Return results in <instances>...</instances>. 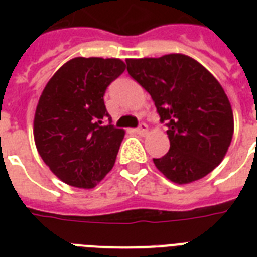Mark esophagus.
<instances>
[{
	"label": "esophagus",
	"instance_id": "1",
	"mask_svg": "<svg viewBox=\"0 0 257 257\" xmlns=\"http://www.w3.org/2000/svg\"><path fill=\"white\" fill-rule=\"evenodd\" d=\"M136 132L140 135V136H145L147 133H148V126L147 124H140V126L136 129Z\"/></svg>",
	"mask_w": 257,
	"mask_h": 257
}]
</instances>
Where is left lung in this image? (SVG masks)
I'll return each mask as SVG.
<instances>
[{"instance_id":"8db88e82","label":"left lung","mask_w":257,"mask_h":257,"mask_svg":"<svg viewBox=\"0 0 257 257\" xmlns=\"http://www.w3.org/2000/svg\"><path fill=\"white\" fill-rule=\"evenodd\" d=\"M126 65L168 126L171 147L153 159L156 168L176 184L203 179L223 161L233 136V113L223 86L185 54L128 58Z\"/></svg>"}]
</instances>
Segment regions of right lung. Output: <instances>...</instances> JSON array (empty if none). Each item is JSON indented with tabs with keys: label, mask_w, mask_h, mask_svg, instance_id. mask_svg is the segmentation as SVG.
Here are the masks:
<instances>
[{
	"label": "right lung",
	"mask_w": 257,
	"mask_h": 257,
	"mask_svg": "<svg viewBox=\"0 0 257 257\" xmlns=\"http://www.w3.org/2000/svg\"><path fill=\"white\" fill-rule=\"evenodd\" d=\"M124 70L120 58L76 57L42 90L34 143L44 163L68 185L94 188L114 165L125 131L112 125L104 94Z\"/></svg>",
	"instance_id": "add662e5"
}]
</instances>
